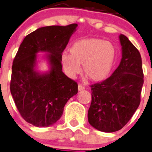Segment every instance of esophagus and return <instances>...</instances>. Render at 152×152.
<instances>
[{
  "instance_id": "34e87169",
  "label": "esophagus",
  "mask_w": 152,
  "mask_h": 152,
  "mask_svg": "<svg viewBox=\"0 0 152 152\" xmlns=\"http://www.w3.org/2000/svg\"><path fill=\"white\" fill-rule=\"evenodd\" d=\"M85 89V88H84V86H82V85H79V86H78V91H83Z\"/></svg>"
}]
</instances>
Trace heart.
<instances>
[{
	"mask_svg": "<svg viewBox=\"0 0 152 152\" xmlns=\"http://www.w3.org/2000/svg\"><path fill=\"white\" fill-rule=\"evenodd\" d=\"M116 49L112 42L98 38H87L75 42L69 55L63 53L61 63L65 73L74 79L83 71L93 82L100 83L110 76L115 61Z\"/></svg>",
	"mask_w": 152,
	"mask_h": 152,
	"instance_id": "1",
	"label": "heart"
}]
</instances>
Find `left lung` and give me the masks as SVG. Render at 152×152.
<instances>
[{"mask_svg": "<svg viewBox=\"0 0 152 152\" xmlns=\"http://www.w3.org/2000/svg\"><path fill=\"white\" fill-rule=\"evenodd\" d=\"M121 60L111 76L91 86L88 122L97 130L113 133L121 130L140 103L143 86L142 58L128 38L120 34Z\"/></svg>", "mask_w": 152, "mask_h": 152, "instance_id": "left-lung-1", "label": "left lung"}]
</instances>
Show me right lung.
Segmentation results:
<instances>
[{
    "label": "right lung",
    "mask_w": 152,
    "mask_h": 152,
    "mask_svg": "<svg viewBox=\"0 0 152 152\" xmlns=\"http://www.w3.org/2000/svg\"><path fill=\"white\" fill-rule=\"evenodd\" d=\"M77 24L39 28L27 35L12 66L10 92L18 112L35 127L52 125L61 117L66 102L76 95L78 85L62 71L61 56ZM44 56L50 69H36L37 54Z\"/></svg>",
    "instance_id": "obj_1"
}]
</instances>
